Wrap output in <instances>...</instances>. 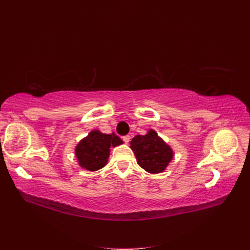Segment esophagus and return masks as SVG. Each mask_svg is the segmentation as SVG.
<instances>
[{
    "instance_id": "34e87169",
    "label": "esophagus",
    "mask_w": 250,
    "mask_h": 250,
    "mask_svg": "<svg viewBox=\"0 0 250 250\" xmlns=\"http://www.w3.org/2000/svg\"><path fill=\"white\" fill-rule=\"evenodd\" d=\"M123 139V141H124V143H129V141H130V137H129V135H125V137H123L122 138Z\"/></svg>"
}]
</instances>
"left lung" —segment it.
<instances>
[{
	"label": "left lung",
	"mask_w": 250,
	"mask_h": 250,
	"mask_svg": "<svg viewBox=\"0 0 250 250\" xmlns=\"http://www.w3.org/2000/svg\"><path fill=\"white\" fill-rule=\"evenodd\" d=\"M138 164L149 173L163 172L173 157L172 149L155 131L149 130L145 135H135L130 142Z\"/></svg>",
	"instance_id": "obj_1"
}]
</instances>
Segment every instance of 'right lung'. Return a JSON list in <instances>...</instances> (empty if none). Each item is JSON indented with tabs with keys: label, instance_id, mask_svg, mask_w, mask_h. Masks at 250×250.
<instances>
[{
	"label": "right lung",
	"instance_id": "1",
	"mask_svg": "<svg viewBox=\"0 0 250 250\" xmlns=\"http://www.w3.org/2000/svg\"><path fill=\"white\" fill-rule=\"evenodd\" d=\"M122 143L121 139L113 133L106 134L93 130L78 144L75 149V153L82 168L96 171L106 165L110 147H116Z\"/></svg>",
	"mask_w": 250,
	"mask_h": 250
}]
</instances>
